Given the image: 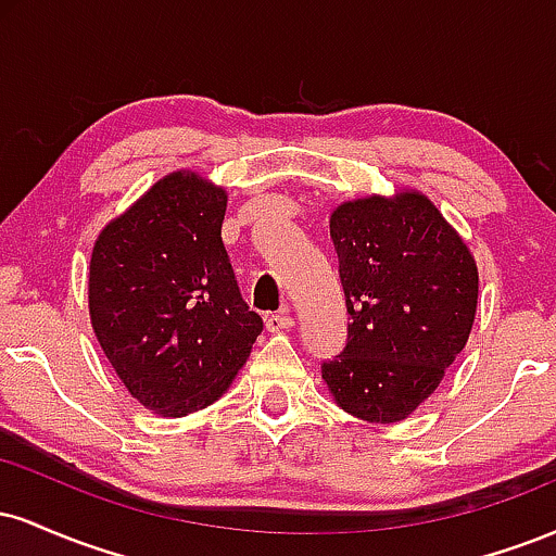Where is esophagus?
Returning <instances> with one entry per match:
<instances>
[{
    "label": "esophagus",
    "instance_id": "34e87169",
    "mask_svg": "<svg viewBox=\"0 0 556 556\" xmlns=\"http://www.w3.org/2000/svg\"><path fill=\"white\" fill-rule=\"evenodd\" d=\"M295 318L290 316V311H279V314H269L266 316V329L269 331H287L292 329Z\"/></svg>",
    "mask_w": 556,
    "mask_h": 556
}]
</instances>
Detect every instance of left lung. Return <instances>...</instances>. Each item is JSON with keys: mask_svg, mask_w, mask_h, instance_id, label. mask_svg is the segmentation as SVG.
<instances>
[{"mask_svg": "<svg viewBox=\"0 0 556 556\" xmlns=\"http://www.w3.org/2000/svg\"><path fill=\"white\" fill-rule=\"evenodd\" d=\"M329 232L350 324L348 344L321 363V376L350 416L397 424L439 387L468 342L476 261L416 190L342 203Z\"/></svg>", "mask_w": 556, "mask_h": 556, "instance_id": "1", "label": "left lung"}]
</instances>
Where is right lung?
<instances>
[{"label": "right lung", "instance_id": "right-lung-1", "mask_svg": "<svg viewBox=\"0 0 556 556\" xmlns=\"http://www.w3.org/2000/svg\"><path fill=\"white\" fill-rule=\"evenodd\" d=\"M225 212V190L195 172H172L93 245L96 340L127 392L159 416L219 400L264 329L222 242Z\"/></svg>", "mask_w": 556, "mask_h": 556}]
</instances>
